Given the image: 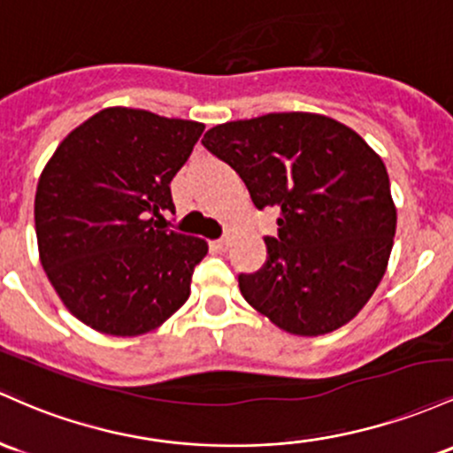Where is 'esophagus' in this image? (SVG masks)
<instances>
[{
    "label": "esophagus",
    "instance_id": "34e87169",
    "mask_svg": "<svg viewBox=\"0 0 453 453\" xmlns=\"http://www.w3.org/2000/svg\"><path fill=\"white\" fill-rule=\"evenodd\" d=\"M213 248H216V250H220V252H225L228 248V240H226V237H220V240L213 242Z\"/></svg>",
    "mask_w": 453,
    "mask_h": 453
}]
</instances>
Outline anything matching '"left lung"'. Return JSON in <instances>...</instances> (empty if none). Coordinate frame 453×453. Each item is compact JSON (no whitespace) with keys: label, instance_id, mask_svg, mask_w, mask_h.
Segmentation results:
<instances>
[{"label":"left lung","instance_id":"obj_1","mask_svg":"<svg viewBox=\"0 0 453 453\" xmlns=\"http://www.w3.org/2000/svg\"><path fill=\"white\" fill-rule=\"evenodd\" d=\"M207 151L273 207L267 261L240 273L252 308L284 332L321 336L349 323L383 278L395 207L383 160L344 124L314 113H267L207 130Z\"/></svg>","mask_w":453,"mask_h":453}]
</instances>
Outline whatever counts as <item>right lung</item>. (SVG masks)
Returning a JSON list of instances; mask_svg holds the SVG:
<instances>
[{"label":"right lung","instance_id":"add662e5","mask_svg":"<svg viewBox=\"0 0 453 453\" xmlns=\"http://www.w3.org/2000/svg\"><path fill=\"white\" fill-rule=\"evenodd\" d=\"M205 126L104 109L70 132L35 190L40 261L65 308L109 336H139L184 306L199 237L165 228L171 181Z\"/></svg>","mask_w":453,"mask_h":453}]
</instances>
